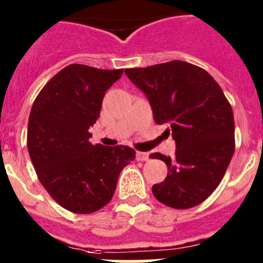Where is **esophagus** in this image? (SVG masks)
Masks as SVG:
<instances>
[{"mask_svg": "<svg viewBox=\"0 0 263 263\" xmlns=\"http://www.w3.org/2000/svg\"><path fill=\"white\" fill-rule=\"evenodd\" d=\"M136 159L139 160V162H145V160H148V153L137 152Z\"/></svg>", "mask_w": 263, "mask_h": 263, "instance_id": "1", "label": "esophagus"}]
</instances>
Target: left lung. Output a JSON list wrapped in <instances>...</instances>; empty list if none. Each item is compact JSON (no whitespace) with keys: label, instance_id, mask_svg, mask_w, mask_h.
Instances as JSON below:
<instances>
[{"label":"left lung","instance_id":"8db88e82","mask_svg":"<svg viewBox=\"0 0 263 263\" xmlns=\"http://www.w3.org/2000/svg\"><path fill=\"white\" fill-rule=\"evenodd\" d=\"M142 89L158 125L176 142L175 157L154 153L167 166L166 179L153 185L162 204L175 210L199 205L222 180L234 153L233 110L217 81L182 60L125 69Z\"/></svg>","mask_w":263,"mask_h":263}]
</instances>
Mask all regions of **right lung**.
<instances>
[{"label": "right lung", "instance_id": "right-lung-1", "mask_svg": "<svg viewBox=\"0 0 263 263\" xmlns=\"http://www.w3.org/2000/svg\"><path fill=\"white\" fill-rule=\"evenodd\" d=\"M124 69L69 64L42 88L30 111L27 148L39 182L67 211L88 215L111 200L129 146L92 145L88 132Z\"/></svg>", "mask_w": 263, "mask_h": 263}]
</instances>
